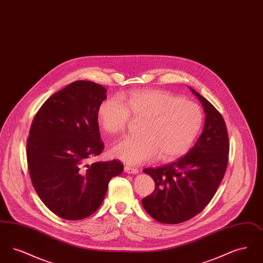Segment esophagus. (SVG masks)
I'll use <instances>...</instances> for the list:
<instances>
[{"label":"esophagus","instance_id":"34e87169","mask_svg":"<svg viewBox=\"0 0 263 263\" xmlns=\"http://www.w3.org/2000/svg\"><path fill=\"white\" fill-rule=\"evenodd\" d=\"M124 170H125L127 174H131V175H137L138 173H139L138 168H134V167H131V166H128V165H126Z\"/></svg>","mask_w":263,"mask_h":263}]
</instances>
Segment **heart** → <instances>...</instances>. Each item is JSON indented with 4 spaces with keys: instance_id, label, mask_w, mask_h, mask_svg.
I'll list each match as a JSON object with an SVG mask.
<instances>
[{
    "instance_id": "1",
    "label": "heart",
    "mask_w": 263,
    "mask_h": 263,
    "mask_svg": "<svg viewBox=\"0 0 263 263\" xmlns=\"http://www.w3.org/2000/svg\"><path fill=\"white\" fill-rule=\"evenodd\" d=\"M125 102L112 98L101 103L99 123L108 134L125 131L131 120H144L140 138H125L111 148V155L129 164L151 162L158 157L168 162L187 152L201 123L200 107L162 89L132 91Z\"/></svg>"
}]
</instances>
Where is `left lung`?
Returning <instances> with one entry per match:
<instances>
[{
  "label": "left lung",
  "mask_w": 263,
  "mask_h": 263,
  "mask_svg": "<svg viewBox=\"0 0 263 263\" xmlns=\"http://www.w3.org/2000/svg\"><path fill=\"white\" fill-rule=\"evenodd\" d=\"M205 113L204 128L192 149L174 163L143 172L154 179L155 191L142 200L156 221L179 224L208 205L221 183L228 165L229 136L224 118L195 91Z\"/></svg>",
  "instance_id": "8db88e82"
}]
</instances>
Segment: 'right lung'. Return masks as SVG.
<instances>
[{"label": "right lung", "mask_w": 263, "mask_h": 263, "mask_svg": "<svg viewBox=\"0 0 263 263\" xmlns=\"http://www.w3.org/2000/svg\"><path fill=\"white\" fill-rule=\"evenodd\" d=\"M106 88L76 81L55 92L36 113L26 144L29 175L46 207L66 220L85 219L100 208L119 161L88 164L103 150L98 113Z\"/></svg>", "instance_id": "right-lung-1"}]
</instances>
